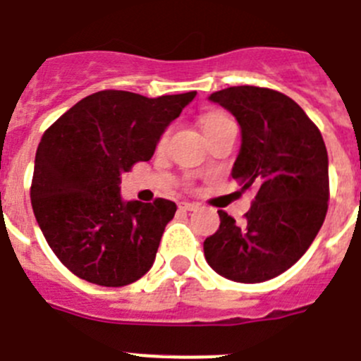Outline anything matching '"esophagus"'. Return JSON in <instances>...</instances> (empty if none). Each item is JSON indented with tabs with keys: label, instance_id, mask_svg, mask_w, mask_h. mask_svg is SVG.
<instances>
[{
	"label": "esophagus",
	"instance_id": "obj_1",
	"mask_svg": "<svg viewBox=\"0 0 361 361\" xmlns=\"http://www.w3.org/2000/svg\"><path fill=\"white\" fill-rule=\"evenodd\" d=\"M178 207L183 211H195L198 207V204H193V202H180L178 204Z\"/></svg>",
	"mask_w": 361,
	"mask_h": 361
}]
</instances>
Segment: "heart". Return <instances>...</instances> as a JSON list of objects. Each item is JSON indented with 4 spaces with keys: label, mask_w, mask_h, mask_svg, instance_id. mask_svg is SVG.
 Here are the masks:
<instances>
[{
    "label": "heart",
    "mask_w": 361,
    "mask_h": 361,
    "mask_svg": "<svg viewBox=\"0 0 361 361\" xmlns=\"http://www.w3.org/2000/svg\"><path fill=\"white\" fill-rule=\"evenodd\" d=\"M226 123H231V120H229V118H227V116H224V114H211V116H206V118H204V120H202V128H204V132H206V134H207V132L214 130V128L221 127V125H226Z\"/></svg>",
    "instance_id": "heart-1"
}]
</instances>
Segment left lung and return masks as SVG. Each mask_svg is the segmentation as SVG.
<instances>
[{
  "mask_svg": "<svg viewBox=\"0 0 361 361\" xmlns=\"http://www.w3.org/2000/svg\"><path fill=\"white\" fill-rule=\"evenodd\" d=\"M241 127L233 178L256 197L236 224L218 211L220 227L204 241L211 269L236 283H263L295 264L327 213L329 173L322 134L306 112L274 89L238 85L213 92Z\"/></svg>",
  "mask_w": 361,
  "mask_h": 361,
  "instance_id": "8db88e82",
  "label": "left lung"
}]
</instances>
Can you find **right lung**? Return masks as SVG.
Instances as JSON below:
<instances>
[{
  "instance_id": "obj_1",
  "label": "right lung",
  "mask_w": 361,
  "mask_h": 361,
  "mask_svg": "<svg viewBox=\"0 0 361 361\" xmlns=\"http://www.w3.org/2000/svg\"><path fill=\"white\" fill-rule=\"evenodd\" d=\"M195 94L98 91L42 134L30 198L48 245L75 276L125 286L152 269L177 206L164 198L123 202L120 177L150 161L163 132Z\"/></svg>"
}]
</instances>
